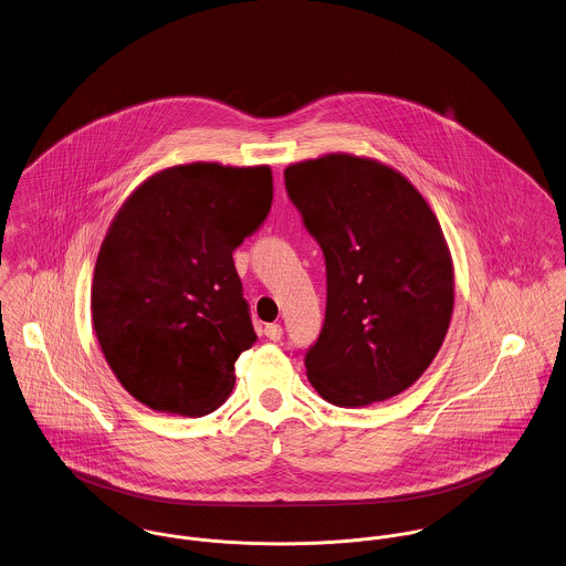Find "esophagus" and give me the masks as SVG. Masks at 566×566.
<instances>
[{
  "label": "esophagus",
  "instance_id": "1",
  "mask_svg": "<svg viewBox=\"0 0 566 566\" xmlns=\"http://www.w3.org/2000/svg\"><path fill=\"white\" fill-rule=\"evenodd\" d=\"M264 336L269 338V340H273V343H277L280 338H282V325H277V323H271V325H264Z\"/></svg>",
  "mask_w": 566,
  "mask_h": 566
}]
</instances>
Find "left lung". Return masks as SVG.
Returning a JSON list of instances; mask_svg holds the SVG:
<instances>
[{
    "instance_id": "obj_1",
    "label": "left lung",
    "mask_w": 566,
    "mask_h": 566,
    "mask_svg": "<svg viewBox=\"0 0 566 566\" xmlns=\"http://www.w3.org/2000/svg\"><path fill=\"white\" fill-rule=\"evenodd\" d=\"M327 271L325 323L305 353L338 407L381 402L436 359L454 307L452 256L429 202L390 166L332 153L284 170Z\"/></svg>"
}]
</instances>
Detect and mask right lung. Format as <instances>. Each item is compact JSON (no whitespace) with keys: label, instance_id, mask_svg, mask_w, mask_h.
Returning a JSON list of instances; mask_svg holds the SVG:
<instances>
[{"label":"right lung","instance_id":"1","mask_svg":"<svg viewBox=\"0 0 566 566\" xmlns=\"http://www.w3.org/2000/svg\"><path fill=\"white\" fill-rule=\"evenodd\" d=\"M273 200L269 166H172L112 219L92 280V325L116 379L142 405L216 411L256 343L232 252Z\"/></svg>","mask_w":566,"mask_h":566}]
</instances>
